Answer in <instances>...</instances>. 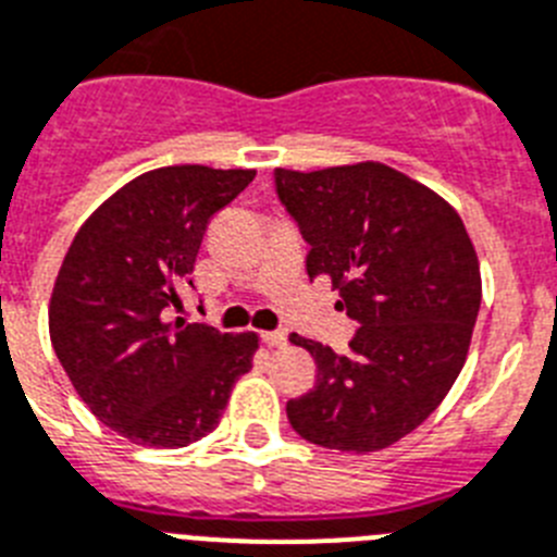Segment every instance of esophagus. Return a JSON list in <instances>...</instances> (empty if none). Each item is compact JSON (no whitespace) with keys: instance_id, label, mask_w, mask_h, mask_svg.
Segmentation results:
<instances>
[{"instance_id":"obj_1","label":"esophagus","mask_w":557,"mask_h":557,"mask_svg":"<svg viewBox=\"0 0 557 557\" xmlns=\"http://www.w3.org/2000/svg\"><path fill=\"white\" fill-rule=\"evenodd\" d=\"M261 341L268 346H275V349L287 346V335H284V332H261Z\"/></svg>"}]
</instances>
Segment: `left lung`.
I'll return each instance as SVG.
<instances>
[{"label": "left lung", "instance_id": "left-lung-1", "mask_svg": "<svg viewBox=\"0 0 557 557\" xmlns=\"http://www.w3.org/2000/svg\"><path fill=\"white\" fill-rule=\"evenodd\" d=\"M275 191L310 242L307 273L326 275L360 330L315 358V386L287 403L289 425L321 448L369 454L434 414L462 372L482 304V273L459 213L383 163L275 169Z\"/></svg>", "mask_w": 557, "mask_h": 557}]
</instances>
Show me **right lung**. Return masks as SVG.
<instances>
[{
	"label": "right lung",
	"mask_w": 557,
	"mask_h": 557,
	"mask_svg": "<svg viewBox=\"0 0 557 557\" xmlns=\"http://www.w3.org/2000/svg\"><path fill=\"white\" fill-rule=\"evenodd\" d=\"M253 177L211 165L146 171L95 208L61 261L52 349L89 411L143 448H185L211 434L253 366L256 332L169 321L208 222Z\"/></svg>",
	"instance_id": "right-lung-1"
}]
</instances>
